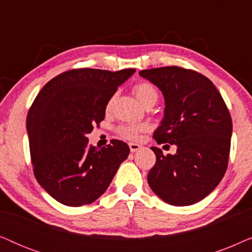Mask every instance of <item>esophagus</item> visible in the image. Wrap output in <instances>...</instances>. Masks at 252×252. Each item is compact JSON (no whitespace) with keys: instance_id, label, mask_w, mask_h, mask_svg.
Instances as JSON below:
<instances>
[{"instance_id":"1","label":"esophagus","mask_w":252,"mask_h":252,"mask_svg":"<svg viewBox=\"0 0 252 252\" xmlns=\"http://www.w3.org/2000/svg\"><path fill=\"white\" fill-rule=\"evenodd\" d=\"M128 146H129V149L132 153H135V151H139L142 149V146H140V144H137V143H129Z\"/></svg>"}]
</instances>
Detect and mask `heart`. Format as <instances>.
<instances>
[{
	"mask_svg": "<svg viewBox=\"0 0 252 252\" xmlns=\"http://www.w3.org/2000/svg\"><path fill=\"white\" fill-rule=\"evenodd\" d=\"M134 94L136 95V97L139 98V101L144 104V103L149 102V101H154V99L158 98V93L157 89L155 88L154 85L149 84V82H140L134 86L133 88ZM113 101V98H111L108 103V108H110L111 103ZM147 129V126L144 124H130V125H125L122 126L119 128V133L120 135L126 137V139L129 140H135L139 136V134L143 130Z\"/></svg>",
	"mask_w": 252,
	"mask_h": 252,
	"instance_id": "b5f03b06",
	"label": "heart"
}]
</instances>
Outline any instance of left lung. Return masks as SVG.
<instances>
[{
    "label": "left lung",
    "instance_id": "left-lung-1",
    "mask_svg": "<svg viewBox=\"0 0 252 252\" xmlns=\"http://www.w3.org/2000/svg\"><path fill=\"white\" fill-rule=\"evenodd\" d=\"M139 74L164 96V117L155 140L177 147L167 156L151 147L156 164L148 184L167 204H195L215 190L227 170L233 130L228 109L216 86L195 71L166 66Z\"/></svg>",
    "mask_w": 252,
    "mask_h": 252
}]
</instances>
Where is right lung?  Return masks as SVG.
Wrapping results in <instances>:
<instances>
[{
    "mask_svg": "<svg viewBox=\"0 0 252 252\" xmlns=\"http://www.w3.org/2000/svg\"><path fill=\"white\" fill-rule=\"evenodd\" d=\"M134 73L135 68L71 70L47 82L34 99L26 120L34 175L57 202H95L128 157L127 143L112 140L98 149L89 146L87 134L104 119L117 88Z\"/></svg>",
    "mask_w": 252,
    "mask_h": 252,
    "instance_id": "right-lung-1",
    "label": "right lung"
}]
</instances>
